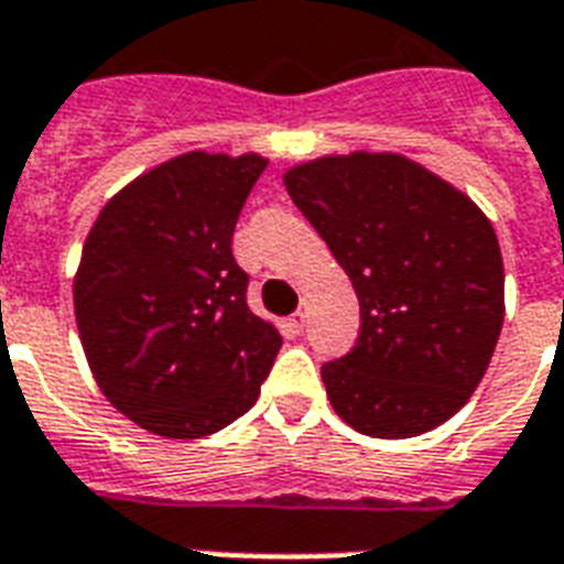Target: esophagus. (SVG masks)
I'll return each instance as SVG.
<instances>
[{
	"mask_svg": "<svg viewBox=\"0 0 564 564\" xmlns=\"http://www.w3.org/2000/svg\"><path fill=\"white\" fill-rule=\"evenodd\" d=\"M288 324H291V329H294V333H303V327H306V312H303V308H300V312H294V315L288 317Z\"/></svg>",
	"mask_w": 564,
	"mask_h": 564,
	"instance_id": "obj_1",
	"label": "esophagus"
}]
</instances>
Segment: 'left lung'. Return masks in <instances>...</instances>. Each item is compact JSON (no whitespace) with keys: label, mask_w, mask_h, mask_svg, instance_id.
<instances>
[{"label":"left lung","mask_w":564,"mask_h":564,"mask_svg":"<svg viewBox=\"0 0 564 564\" xmlns=\"http://www.w3.org/2000/svg\"><path fill=\"white\" fill-rule=\"evenodd\" d=\"M285 186L359 297L357 345L321 368L333 410L380 440L443 425L485 378L506 315L488 217L398 154L321 156Z\"/></svg>","instance_id":"1"}]
</instances>
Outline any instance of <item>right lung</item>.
Instances as JSON below:
<instances>
[{
    "instance_id": "right-lung-1",
    "label": "right lung",
    "mask_w": 564,
    "mask_h": 564,
    "mask_svg": "<svg viewBox=\"0 0 564 564\" xmlns=\"http://www.w3.org/2000/svg\"><path fill=\"white\" fill-rule=\"evenodd\" d=\"M267 160L189 151L106 202L74 308L97 387L139 427L217 434L258 401L282 336L247 306L231 237Z\"/></svg>"
}]
</instances>
